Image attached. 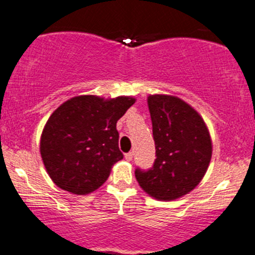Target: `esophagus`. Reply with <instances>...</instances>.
<instances>
[{
  "mask_svg": "<svg viewBox=\"0 0 255 255\" xmlns=\"http://www.w3.org/2000/svg\"><path fill=\"white\" fill-rule=\"evenodd\" d=\"M132 157H133V153H132V152H128V153H125V158H127L128 161H131V160H132Z\"/></svg>",
  "mask_w": 255,
  "mask_h": 255,
  "instance_id": "obj_1",
  "label": "esophagus"
}]
</instances>
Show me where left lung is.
<instances>
[{"label":"left lung","instance_id":"obj_1","mask_svg":"<svg viewBox=\"0 0 255 255\" xmlns=\"http://www.w3.org/2000/svg\"><path fill=\"white\" fill-rule=\"evenodd\" d=\"M156 160L148 171H135L140 187L158 201H173L195 190L207 172L212 138L203 118L175 95L147 97Z\"/></svg>","mask_w":255,"mask_h":255}]
</instances>
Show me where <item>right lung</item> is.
<instances>
[{
	"label": "right lung",
	"instance_id": "right-lung-1",
	"mask_svg": "<svg viewBox=\"0 0 255 255\" xmlns=\"http://www.w3.org/2000/svg\"><path fill=\"white\" fill-rule=\"evenodd\" d=\"M132 97L78 95L53 112L43 128L39 151L53 182L73 195L97 191L123 158L117 123Z\"/></svg>",
	"mask_w": 255,
	"mask_h": 255
}]
</instances>
